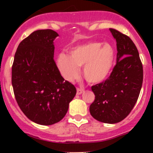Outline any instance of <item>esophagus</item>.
Returning <instances> with one entry per match:
<instances>
[{"label":"esophagus","mask_w":153,"mask_h":153,"mask_svg":"<svg viewBox=\"0 0 153 153\" xmlns=\"http://www.w3.org/2000/svg\"><path fill=\"white\" fill-rule=\"evenodd\" d=\"M83 89H81V88L76 89V94H77V95H80L81 93H83Z\"/></svg>","instance_id":"esophagus-1"}]
</instances>
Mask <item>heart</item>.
Returning a JSON list of instances; mask_svg holds the SVG:
<instances>
[{
    "label": "heart",
    "mask_w": 153,
    "mask_h": 153,
    "mask_svg": "<svg viewBox=\"0 0 153 153\" xmlns=\"http://www.w3.org/2000/svg\"><path fill=\"white\" fill-rule=\"evenodd\" d=\"M115 51L109 44L90 41L76 46L70 51V56L60 53L56 58L58 70L65 79L73 81L83 66V75L91 83H99L109 76L113 68Z\"/></svg>",
    "instance_id": "1"
}]
</instances>
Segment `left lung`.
<instances>
[{
    "label": "left lung",
    "instance_id": "left-lung-1",
    "mask_svg": "<svg viewBox=\"0 0 153 153\" xmlns=\"http://www.w3.org/2000/svg\"><path fill=\"white\" fill-rule=\"evenodd\" d=\"M117 41V64L105 81L91 87L95 100L92 117L105 123H117L129 114L143 85V64L136 45L129 36L109 28Z\"/></svg>",
    "mask_w": 153,
    "mask_h": 153
}]
</instances>
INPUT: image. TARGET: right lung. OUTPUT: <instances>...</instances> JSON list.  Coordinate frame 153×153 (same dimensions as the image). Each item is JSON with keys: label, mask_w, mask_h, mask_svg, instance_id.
I'll use <instances>...</instances> for the list:
<instances>
[{"label": "right lung", "mask_w": 153, "mask_h": 153, "mask_svg": "<svg viewBox=\"0 0 153 153\" xmlns=\"http://www.w3.org/2000/svg\"><path fill=\"white\" fill-rule=\"evenodd\" d=\"M58 36L50 29L33 32L20 43L12 66V86L19 107L40 125L60 122L76 93L53 60V40Z\"/></svg>", "instance_id": "1"}]
</instances>
